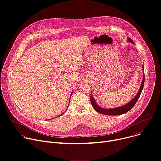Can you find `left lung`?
Returning a JSON list of instances; mask_svg holds the SVG:
<instances>
[{"label":"left lung","mask_w":161,"mask_h":161,"mask_svg":"<svg viewBox=\"0 0 161 161\" xmlns=\"http://www.w3.org/2000/svg\"><path fill=\"white\" fill-rule=\"evenodd\" d=\"M127 41L133 43L134 44V43L133 42V40H131L130 38H127ZM142 70H143V79L142 81V83L141 84L140 88L137 92V94H136V96L131 99L130 102L127 103L126 105L121 106V107H116V108H104L103 107H101L100 106H99L97 103H96V101L94 99V97L92 96V95H91V104L93 107V108H94V110L96 111H97V112L100 113V114H103L104 115H121L127 112H128L130 110H131V108H132L135 104L136 103V102L137 101L141 92L142 91L143 86H144V66H142Z\"/></svg>","instance_id":"obj_1"}]
</instances>
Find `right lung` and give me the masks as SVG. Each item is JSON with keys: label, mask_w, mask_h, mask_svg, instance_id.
<instances>
[{"label": "right lung", "mask_w": 161, "mask_h": 161, "mask_svg": "<svg viewBox=\"0 0 161 161\" xmlns=\"http://www.w3.org/2000/svg\"><path fill=\"white\" fill-rule=\"evenodd\" d=\"M72 92H73V91H72V92H71V94H70V97H71V95H72ZM69 101H70V100H69ZM62 114H61V115H62ZM60 115H58V116H57V117H59Z\"/></svg>", "instance_id": "add662e5"}]
</instances>
